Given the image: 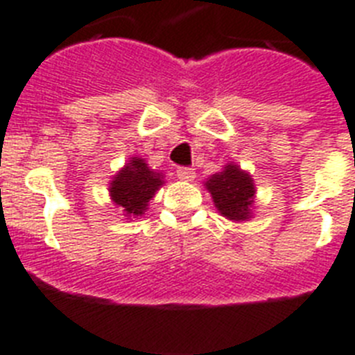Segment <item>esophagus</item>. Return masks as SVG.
I'll use <instances>...</instances> for the list:
<instances>
[{
  "mask_svg": "<svg viewBox=\"0 0 355 355\" xmlns=\"http://www.w3.org/2000/svg\"><path fill=\"white\" fill-rule=\"evenodd\" d=\"M177 175L180 180H186V182H189V180H195V169L191 168H178L177 169Z\"/></svg>",
  "mask_w": 355,
  "mask_h": 355,
  "instance_id": "esophagus-1",
  "label": "esophagus"
}]
</instances>
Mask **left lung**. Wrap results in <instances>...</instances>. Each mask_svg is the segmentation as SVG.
I'll return each instance as SVG.
<instances>
[{
	"instance_id": "8db88e82",
	"label": "left lung",
	"mask_w": 355,
	"mask_h": 355,
	"mask_svg": "<svg viewBox=\"0 0 355 355\" xmlns=\"http://www.w3.org/2000/svg\"><path fill=\"white\" fill-rule=\"evenodd\" d=\"M209 189L216 209L227 216L229 220H247L251 214L252 198H254V184L251 175L229 164L220 173H214L213 177L205 182Z\"/></svg>"
}]
</instances>
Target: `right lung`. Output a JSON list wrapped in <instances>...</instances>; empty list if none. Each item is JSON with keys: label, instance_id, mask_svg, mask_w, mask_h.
<instances>
[{"label": "right lung", "instance_id": "add662e5", "mask_svg": "<svg viewBox=\"0 0 355 355\" xmlns=\"http://www.w3.org/2000/svg\"><path fill=\"white\" fill-rule=\"evenodd\" d=\"M160 178V173L151 171L144 160L133 157L112 180V200L126 214L139 216L146 211V205L153 198L155 191L162 186Z\"/></svg>", "mask_w": 355, "mask_h": 355}]
</instances>
